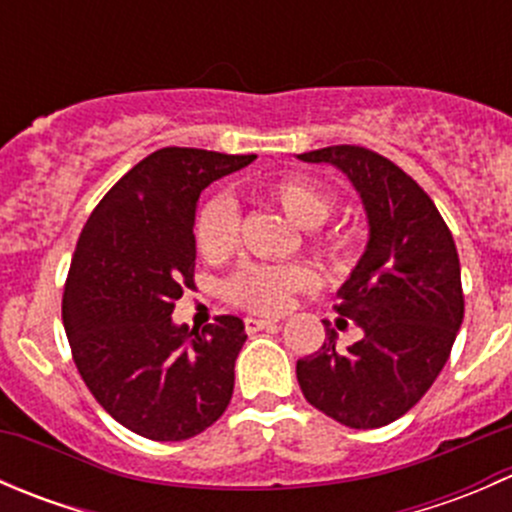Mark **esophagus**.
<instances>
[{"mask_svg": "<svg viewBox=\"0 0 512 512\" xmlns=\"http://www.w3.org/2000/svg\"><path fill=\"white\" fill-rule=\"evenodd\" d=\"M277 324V319H267V317H245V329L247 332H260V329L272 327Z\"/></svg>", "mask_w": 512, "mask_h": 512, "instance_id": "1", "label": "esophagus"}]
</instances>
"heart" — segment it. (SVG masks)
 <instances>
[{
	"label": "heart",
	"mask_w": 512,
	"mask_h": 512,
	"mask_svg": "<svg viewBox=\"0 0 512 512\" xmlns=\"http://www.w3.org/2000/svg\"><path fill=\"white\" fill-rule=\"evenodd\" d=\"M267 198L275 200L292 223L319 227L332 213V195L304 175H282L265 185ZM237 205L230 195H213L195 215V247L205 260H220L235 247ZM327 247H339V237H322ZM314 285V275L302 265H245L227 280L230 302L252 312L275 314L289 307L294 292Z\"/></svg>",
	"instance_id": "obj_1"
}]
</instances>
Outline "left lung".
<instances>
[{"mask_svg": "<svg viewBox=\"0 0 512 512\" xmlns=\"http://www.w3.org/2000/svg\"><path fill=\"white\" fill-rule=\"evenodd\" d=\"M332 163L352 180L369 218V242L337 309L364 339L297 361L304 399L349 428L396 421L431 389L463 322L461 262L451 230L426 190L389 158L361 146H329L297 156Z\"/></svg>", "mask_w": 512, "mask_h": 512, "instance_id": "left-lung-1", "label": "left lung"}]
</instances>
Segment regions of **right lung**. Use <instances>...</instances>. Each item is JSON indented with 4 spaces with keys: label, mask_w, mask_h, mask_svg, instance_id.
<instances>
[{
    "label": "right lung",
    "mask_w": 512,
    "mask_h": 512,
    "mask_svg": "<svg viewBox=\"0 0 512 512\" xmlns=\"http://www.w3.org/2000/svg\"><path fill=\"white\" fill-rule=\"evenodd\" d=\"M255 156L160 148L133 165L86 220L64 285L71 356L94 399L128 431L185 441L225 414L242 319L203 332L170 314L195 287V208L213 180Z\"/></svg>",
    "instance_id": "obj_1"
}]
</instances>
